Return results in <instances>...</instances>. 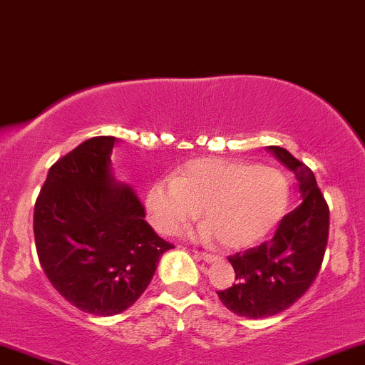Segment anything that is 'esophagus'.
Wrapping results in <instances>:
<instances>
[{
	"label": "esophagus",
	"mask_w": 365,
	"mask_h": 365,
	"mask_svg": "<svg viewBox=\"0 0 365 365\" xmlns=\"http://www.w3.org/2000/svg\"><path fill=\"white\" fill-rule=\"evenodd\" d=\"M195 257H198V259L205 261V262H212L217 259V257L214 256V254H209V252H198V250H195Z\"/></svg>",
	"instance_id": "obj_1"
}]
</instances>
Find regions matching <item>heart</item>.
Returning <instances> with one entry per match:
<instances>
[{"label":"heart","instance_id":"heart-1","mask_svg":"<svg viewBox=\"0 0 365 365\" xmlns=\"http://www.w3.org/2000/svg\"><path fill=\"white\" fill-rule=\"evenodd\" d=\"M291 203V182L273 167L226 158H198L184 163L172 181L148 186L144 207L151 225L175 233L203 209L202 233L215 235L228 249H244L268 237Z\"/></svg>","mask_w":365,"mask_h":365}]
</instances>
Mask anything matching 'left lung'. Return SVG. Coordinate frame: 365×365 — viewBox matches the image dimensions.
<instances>
[{"instance_id":"left-lung-1","label":"left lung","mask_w":365,"mask_h":365,"mask_svg":"<svg viewBox=\"0 0 365 365\" xmlns=\"http://www.w3.org/2000/svg\"><path fill=\"white\" fill-rule=\"evenodd\" d=\"M299 182L303 202L284 215L275 237L228 259L237 284L217 291L226 308L240 317L264 319L296 303L315 280L329 237V207L313 172L280 146H268Z\"/></svg>"}]
</instances>
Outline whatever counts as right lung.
<instances>
[{
	"label": "right lung",
	"instance_id": "right-lung-1",
	"mask_svg": "<svg viewBox=\"0 0 365 365\" xmlns=\"http://www.w3.org/2000/svg\"><path fill=\"white\" fill-rule=\"evenodd\" d=\"M116 143L92 137L57 160L34 205L43 272L73 307L99 317L130 308L174 247L144 221L132 187L115 179Z\"/></svg>",
	"mask_w": 365,
	"mask_h": 365
}]
</instances>
